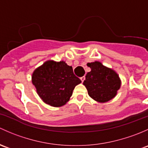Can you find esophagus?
I'll list each match as a JSON object with an SVG mask.
<instances>
[{"instance_id":"1","label":"esophagus","mask_w":148,"mask_h":148,"mask_svg":"<svg viewBox=\"0 0 148 148\" xmlns=\"http://www.w3.org/2000/svg\"><path fill=\"white\" fill-rule=\"evenodd\" d=\"M85 76H83V77H80V80H81L82 82H83L85 80Z\"/></svg>"}]
</instances>
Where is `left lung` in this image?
<instances>
[{
  "instance_id": "obj_1",
  "label": "left lung",
  "mask_w": 148,
  "mask_h": 148,
  "mask_svg": "<svg viewBox=\"0 0 148 148\" xmlns=\"http://www.w3.org/2000/svg\"><path fill=\"white\" fill-rule=\"evenodd\" d=\"M87 65L91 71L85 75L83 85L89 96L99 103H106L115 97L121 85L118 73L98 61L88 63Z\"/></svg>"
}]
</instances>
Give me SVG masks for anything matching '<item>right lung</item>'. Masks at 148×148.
Returning <instances> with one entry per match:
<instances>
[{
	"instance_id": "1",
	"label": "right lung",
	"mask_w": 148,
	"mask_h": 148,
	"mask_svg": "<svg viewBox=\"0 0 148 148\" xmlns=\"http://www.w3.org/2000/svg\"><path fill=\"white\" fill-rule=\"evenodd\" d=\"M32 83L44 103L53 107H61L70 100L75 87L81 80L65 62L48 60L35 70Z\"/></svg>"
}]
</instances>
